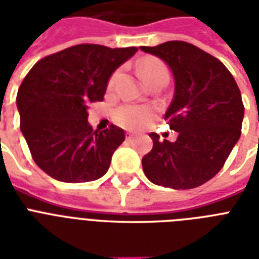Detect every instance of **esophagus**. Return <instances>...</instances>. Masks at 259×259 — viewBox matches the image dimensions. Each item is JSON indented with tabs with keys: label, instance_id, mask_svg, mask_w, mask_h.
<instances>
[{
	"label": "esophagus",
	"instance_id": "esophagus-1",
	"mask_svg": "<svg viewBox=\"0 0 259 259\" xmlns=\"http://www.w3.org/2000/svg\"><path fill=\"white\" fill-rule=\"evenodd\" d=\"M134 138V134L133 133H126V140H133Z\"/></svg>",
	"mask_w": 259,
	"mask_h": 259
}]
</instances>
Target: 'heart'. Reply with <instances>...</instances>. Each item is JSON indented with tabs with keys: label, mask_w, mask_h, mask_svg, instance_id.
<instances>
[{
	"label": "heart",
	"mask_w": 259,
	"mask_h": 259,
	"mask_svg": "<svg viewBox=\"0 0 259 259\" xmlns=\"http://www.w3.org/2000/svg\"><path fill=\"white\" fill-rule=\"evenodd\" d=\"M138 72L142 80L149 83L152 79L160 75H168L166 66L161 60L156 58H145L138 63ZM119 76V71L114 72L113 76L109 80V87H113ZM153 117V111L146 106H136V105H125L118 107L114 113V119L118 125L126 129H140Z\"/></svg>",
	"instance_id": "1"
}]
</instances>
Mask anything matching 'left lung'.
Masks as SVG:
<instances>
[{"mask_svg":"<svg viewBox=\"0 0 259 259\" xmlns=\"http://www.w3.org/2000/svg\"><path fill=\"white\" fill-rule=\"evenodd\" d=\"M168 64L175 95L165 113L177 140L160 141L142 157V169L153 184L191 189L211 180L241 137L245 107L241 91L221 60L185 41L140 47Z\"/></svg>","mask_w":259,"mask_h":259,"instance_id":"left-lung-1","label":"left lung"}]
</instances>
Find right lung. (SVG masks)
Returning a JSON list of instances; mask_svg holds the SVG:
<instances>
[{
	"mask_svg": "<svg viewBox=\"0 0 259 259\" xmlns=\"http://www.w3.org/2000/svg\"><path fill=\"white\" fill-rule=\"evenodd\" d=\"M137 51L79 44L38 60L24 78L16 99L20 127L34 162L48 176L86 183L107 172L125 132L115 125L94 130L87 109L103 101L114 71Z\"/></svg>",
	"mask_w": 259,
	"mask_h": 259,
	"instance_id": "obj_1",
	"label": "right lung"
}]
</instances>
